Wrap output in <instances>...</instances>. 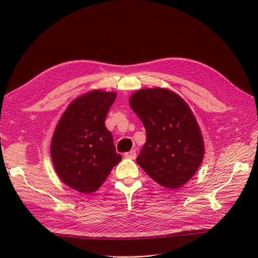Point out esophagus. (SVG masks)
<instances>
[{
  "instance_id": "1",
  "label": "esophagus",
  "mask_w": 258,
  "mask_h": 258,
  "mask_svg": "<svg viewBox=\"0 0 258 258\" xmlns=\"http://www.w3.org/2000/svg\"><path fill=\"white\" fill-rule=\"evenodd\" d=\"M124 157L127 158V159L135 160V159L137 158V153H136V151H131V152H128V153H125Z\"/></svg>"
}]
</instances>
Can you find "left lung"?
I'll return each mask as SVG.
<instances>
[{
    "mask_svg": "<svg viewBox=\"0 0 258 258\" xmlns=\"http://www.w3.org/2000/svg\"><path fill=\"white\" fill-rule=\"evenodd\" d=\"M130 105L146 131L138 165L161 186L182 187L194 177L205 154L190 107L179 95L162 88L137 91Z\"/></svg>",
    "mask_w": 258,
    "mask_h": 258,
    "instance_id": "1",
    "label": "left lung"
}]
</instances>
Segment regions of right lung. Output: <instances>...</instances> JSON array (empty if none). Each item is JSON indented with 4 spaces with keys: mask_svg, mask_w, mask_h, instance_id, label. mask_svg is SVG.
<instances>
[{
    "mask_svg": "<svg viewBox=\"0 0 258 258\" xmlns=\"http://www.w3.org/2000/svg\"><path fill=\"white\" fill-rule=\"evenodd\" d=\"M116 93L95 90L73 100L51 141V158L60 180L81 194L96 191L121 161L105 127Z\"/></svg>",
    "mask_w": 258,
    "mask_h": 258,
    "instance_id": "obj_1",
    "label": "right lung"
}]
</instances>
